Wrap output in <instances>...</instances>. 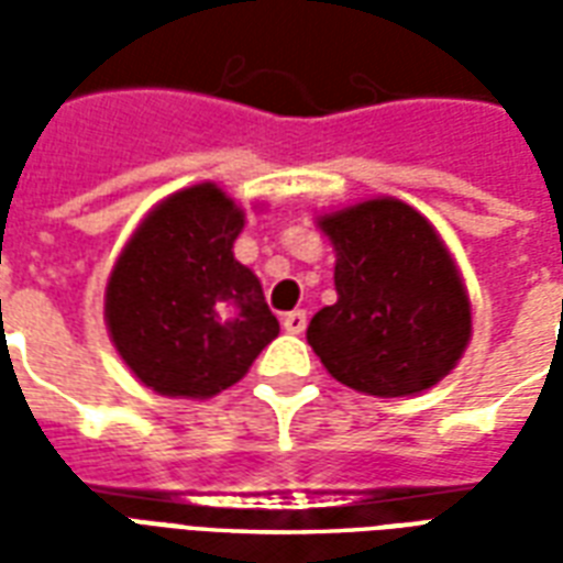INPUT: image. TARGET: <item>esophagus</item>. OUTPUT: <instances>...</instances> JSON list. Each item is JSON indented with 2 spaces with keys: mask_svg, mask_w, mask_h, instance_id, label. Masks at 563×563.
<instances>
[{
  "mask_svg": "<svg viewBox=\"0 0 563 563\" xmlns=\"http://www.w3.org/2000/svg\"><path fill=\"white\" fill-rule=\"evenodd\" d=\"M283 329L289 331V334H301V331L307 329L305 310H289V313H283Z\"/></svg>",
  "mask_w": 563,
  "mask_h": 563,
  "instance_id": "esophagus-1",
  "label": "esophagus"
}]
</instances>
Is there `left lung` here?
Segmentation results:
<instances>
[{"label":"left lung","mask_w":563,"mask_h":563,"mask_svg":"<svg viewBox=\"0 0 563 563\" xmlns=\"http://www.w3.org/2000/svg\"><path fill=\"white\" fill-rule=\"evenodd\" d=\"M338 301L307 325L331 377L374 398H413L446 377L473 334L471 295L446 241L401 198L319 213Z\"/></svg>","instance_id":"8db88e82"}]
</instances>
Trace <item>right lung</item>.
I'll list each match as a JSON object with an SVG mask.
<instances>
[{
  "instance_id": "right-lung-1",
  "label": "right lung",
  "mask_w": 563,
  "mask_h": 563,
  "mask_svg": "<svg viewBox=\"0 0 563 563\" xmlns=\"http://www.w3.org/2000/svg\"><path fill=\"white\" fill-rule=\"evenodd\" d=\"M244 222V208L205 180L153 205L120 250L104 325L132 377L156 395L213 398L280 334L262 283L232 253Z\"/></svg>"
}]
</instances>
